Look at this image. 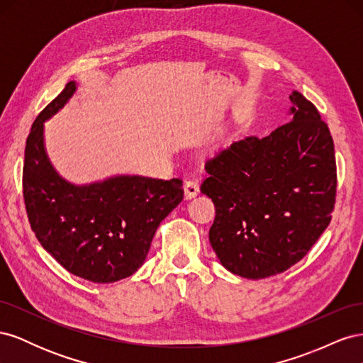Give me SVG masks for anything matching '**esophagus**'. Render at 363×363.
Masks as SVG:
<instances>
[{"label": "esophagus", "mask_w": 363, "mask_h": 363, "mask_svg": "<svg viewBox=\"0 0 363 363\" xmlns=\"http://www.w3.org/2000/svg\"><path fill=\"white\" fill-rule=\"evenodd\" d=\"M200 192V186H199V182L194 180V179H189L184 182V194L188 199H194L195 195H199Z\"/></svg>", "instance_id": "obj_1"}]
</instances>
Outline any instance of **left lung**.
Listing matches in <instances>:
<instances>
[{
    "label": "left lung",
    "mask_w": 363,
    "mask_h": 363,
    "mask_svg": "<svg viewBox=\"0 0 363 363\" xmlns=\"http://www.w3.org/2000/svg\"><path fill=\"white\" fill-rule=\"evenodd\" d=\"M291 121L233 142L206 162L201 192L215 204L208 240L233 274L265 279L300 262L332 221L336 159L318 108L294 91Z\"/></svg>",
    "instance_id": "1"
}]
</instances>
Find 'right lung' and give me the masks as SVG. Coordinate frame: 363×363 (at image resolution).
<instances>
[{"label": "right lung", "mask_w": 363, "mask_h": 363, "mask_svg": "<svg viewBox=\"0 0 363 363\" xmlns=\"http://www.w3.org/2000/svg\"><path fill=\"white\" fill-rule=\"evenodd\" d=\"M75 83L38 115L26 142L24 203L40 245L74 276L112 283L144 263L159 224L183 200V180L121 175L74 186L54 171L43 148V121L62 108Z\"/></svg>", "instance_id": "obj_1"}]
</instances>
